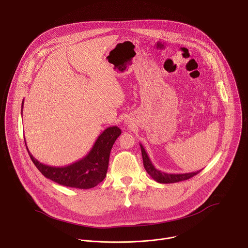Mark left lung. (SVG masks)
I'll list each match as a JSON object with an SVG mask.
<instances>
[{
  "instance_id": "1",
  "label": "left lung",
  "mask_w": 248,
  "mask_h": 248,
  "mask_svg": "<svg viewBox=\"0 0 248 248\" xmlns=\"http://www.w3.org/2000/svg\"><path fill=\"white\" fill-rule=\"evenodd\" d=\"M141 148V154H142V159H143V165L148 172V174L151 176L153 180H155L159 184H173V183H179L182 181H186L198 172H200L201 170L197 171H192V172H186V173H167L164 171L159 170L158 169L155 168V166L152 164L151 160L149 159V156L147 152L145 151L144 147L142 144H139Z\"/></svg>"
}]
</instances>
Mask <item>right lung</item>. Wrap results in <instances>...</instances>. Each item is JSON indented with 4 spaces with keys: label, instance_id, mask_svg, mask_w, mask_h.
<instances>
[{
    "label": "right lung",
    "instance_id": "add662e5",
    "mask_svg": "<svg viewBox=\"0 0 248 248\" xmlns=\"http://www.w3.org/2000/svg\"><path fill=\"white\" fill-rule=\"evenodd\" d=\"M21 107H23V102ZM22 114V108H21ZM122 130L118 126L106 128L97 138L89 153L76 163L65 167H51L40 163L29 152L30 159L47 179L64 186L89 189L99 185L107 174L111 149Z\"/></svg>",
    "mask_w": 248,
    "mask_h": 248
}]
</instances>
